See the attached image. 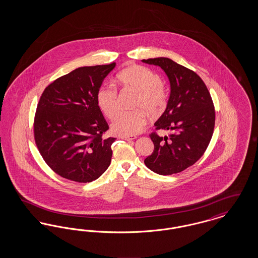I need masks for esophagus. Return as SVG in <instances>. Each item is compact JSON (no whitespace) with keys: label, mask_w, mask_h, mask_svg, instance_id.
<instances>
[{"label":"esophagus","mask_w":258,"mask_h":258,"mask_svg":"<svg viewBox=\"0 0 258 258\" xmlns=\"http://www.w3.org/2000/svg\"><path fill=\"white\" fill-rule=\"evenodd\" d=\"M121 138H122V139H124V140H134V139H136L137 137H136V136H126V135H122V136H121Z\"/></svg>","instance_id":"1"}]
</instances>
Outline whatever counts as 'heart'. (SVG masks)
Wrapping results in <instances>:
<instances>
[{"instance_id": "heart-1", "label": "heart", "mask_w": 258, "mask_h": 258, "mask_svg": "<svg viewBox=\"0 0 258 258\" xmlns=\"http://www.w3.org/2000/svg\"><path fill=\"white\" fill-rule=\"evenodd\" d=\"M118 81L126 88L138 93L136 108H141L151 115H158L166 105L167 92L161 84L159 74L142 66H132L120 72ZM97 102L100 110L108 118H113L119 109L118 93L115 87L102 85L97 93ZM147 123L143 110L121 111L113 119L111 130L115 135H134L140 133Z\"/></svg>"}]
</instances>
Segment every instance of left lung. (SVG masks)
I'll use <instances>...</instances> for the list:
<instances>
[{"mask_svg":"<svg viewBox=\"0 0 258 258\" xmlns=\"http://www.w3.org/2000/svg\"><path fill=\"white\" fill-rule=\"evenodd\" d=\"M142 61L160 67L169 79L167 106L155 126L173 132L163 137L156 133L150 135L155 148L144 162L160 175L179 173L195 164L208 147L215 126L213 100L195 72L164 57Z\"/></svg>","mask_w":258,"mask_h":258,"instance_id":"1","label":"left lung"}]
</instances>
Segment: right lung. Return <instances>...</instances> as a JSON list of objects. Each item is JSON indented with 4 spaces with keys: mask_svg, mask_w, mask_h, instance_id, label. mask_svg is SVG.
<instances>
[{
    "mask_svg": "<svg viewBox=\"0 0 258 258\" xmlns=\"http://www.w3.org/2000/svg\"><path fill=\"white\" fill-rule=\"evenodd\" d=\"M116 63L82 67L45 88L37 104L34 134L37 149L50 168L78 183L97 180L110 165L109 128L97 93Z\"/></svg>",
    "mask_w": 258,
    "mask_h": 258,
    "instance_id": "add662e5",
    "label": "right lung"
}]
</instances>
